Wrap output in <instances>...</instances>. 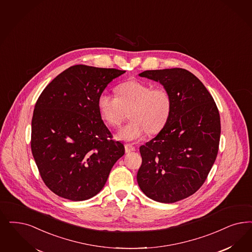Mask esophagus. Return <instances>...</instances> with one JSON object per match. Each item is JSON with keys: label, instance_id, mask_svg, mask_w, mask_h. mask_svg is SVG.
Listing matches in <instances>:
<instances>
[{"label": "esophagus", "instance_id": "obj_1", "mask_svg": "<svg viewBox=\"0 0 252 252\" xmlns=\"http://www.w3.org/2000/svg\"><path fill=\"white\" fill-rule=\"evenodd\" d=\"M125 150H126V153H130L132 151H135V147L131 144H126L125 145Z\"/></svg>", "mask_w": 252, "mask_h": 252}]
</instances>
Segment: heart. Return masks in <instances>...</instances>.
Masks as SVG:
<instances>
[{
	"mask_svg": "<svg viewBox=\"0 0 252 252\" xmlns=\"http://www.w3.org/2000/svg\"><path fill=\"white\" fill-rule=\"evenodd\" d=\"M116 95L101 93L97 109L101 118L111 126H118L129 112L131 121L118 132L126 141L141 139L162 130L171 115L173 100L165 87H154L140 80H130L116 87Z\"/></svg>",
	"mask_w": 252,
	"mask_h": 252,
	"instance_id": "heart-1",
	"label": "heart"
}]
</instances>
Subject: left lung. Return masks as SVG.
I'll list each match as a JSON object with an SVG mask.
<instances>
[{"label": "left lung", "instance_id": "obj_1", "mask_svg": "<svg viewBox=\"0 0 252 252\" xmlns=\"http://www.w3.org/2000/svg\"><path fill=\"white\" fill-rule=\"evenodd\" d=\"M139 75L163 85L173 107L165 127L139 147L142 163L137 181L149 198L175 203L193 194L207 180L219 151L220 113L208 89L187 69L145 70Z\"/></svg>", "mask_w": 252, "mask_h": 252}]
</instances>
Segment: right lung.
<instances>
[{
	"label": "right lung",
	"instance_id": "right-lung-1",
	"mask_svg": "<svg viewBox=\"0 0 252 252\" xmlns=\"http://www.w3.org/2000/svg\"><path fill=\"white\" fill-rule=\"evenodd\" d=\"M126 70L74 65L47 85L32 120L31 147L44 184L57 195L83 201L101 191L123 143L113 139L97 97Z\"/></svg>",
	"mask_w": 252,
	"mask_h": 252
}]
</instances>
